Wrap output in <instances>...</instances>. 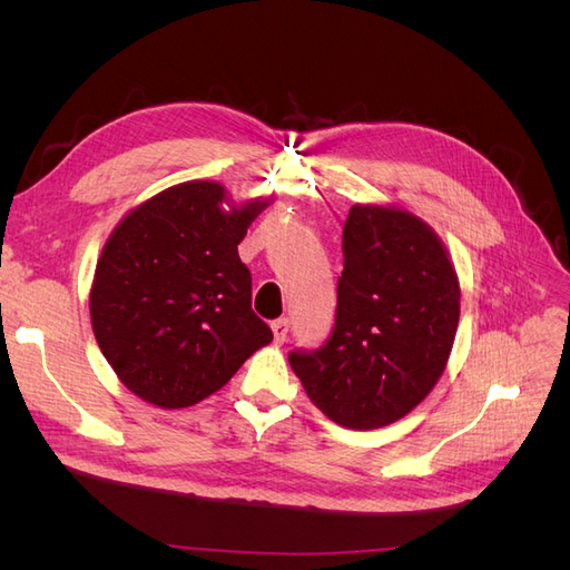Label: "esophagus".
<instances>
[{
	"label": "esophagus",
	"mask_w": 570,
	"mask_h": 570,
	"mask_svg": "<svg viewBox=\"0 0 570 570\" xmlns=\"http://www.w3.org/2000/svg\"><path fill=\"white\" fill-rule=\"evenodd\" d=\"M271 331H273V340H275V344H283V342H285V337H287V331H289V323H287V318L273 321V323H271Z\"/></svg>",
	"instance_id": "1"
}]
</instances>
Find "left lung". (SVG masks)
<instances>
[{"label":"left lung","mask_w":570,"mask_h":570,"mask_svg":"<svg viewBox=\"0 0 570 570\" xmlns=\"http://www.w3.org/2000/svg\"><path fill=\"white\" fill-rule=\"evenodd\" d=\"M333 335L289 352V366L327 419L373 430L404 419L450 361L461 287L425 220L396 204H354L342 233Z\"/></svg>","instance_id":"1"}]
</instances>
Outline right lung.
Listing matches in <instances>:
<instances>
[{"label":"right lung","mask_w":570,"mask_h":570,"mask_svg":"<svg viewBox=\"0 0 570 570\" xmlns=\"http://www.w3.org/2000/svg\"><path fill=\"white\" fill-rule=\"evenodd\" d=\"M266 206H235L220 183L187 180L118 220L97 258L90 321L118 381L140 400L199 404L273 340L252 312V275L237 254Z\"/></svg>","instance_id":"1"}]
</instances>
